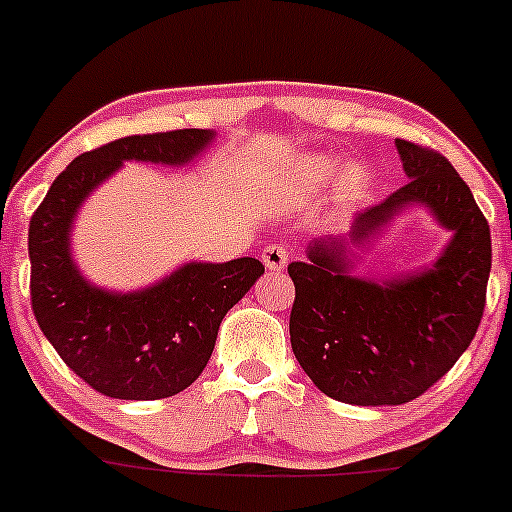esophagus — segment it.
I'll list each match as a JSON object with an SVG mask.
<instances>
[{"label": "esophagus", "mask_w": 512, "mask_h": 512, "mask_svg": "<svg viewBox=\"0 0 512 512\" xmlns=\"http://www.w3.org/2000/svg\"><path fill=\"white\" fill-rule=\"evenodd\" d=\"M263 263H266L268 271H283L288 263V249L283 244H268L266 249L261 251Z\"/></svg>", "instance_id": "34e87169"}]
</instances>
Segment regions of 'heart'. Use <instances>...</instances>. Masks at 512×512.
<instances>
[{
    "instance_id": "b5f03b06",
    "label": "heart",
    "mask_w": 512,
    "mask_h": 512,
    "mask_svg": "<svg viewBox=\"0 0 512 512\" xmlns=\"http://www.w3.org/2000/svg\"><path fill=\"white\" fill-rule=\"evenodd\" d=\"M335 175L337 160L330 155H308L295 167V179L305 189H323ZM367 189H370V170L365 165L352 162V165H347L340 172V179H337V197L342 202H357V199L365 197Z\"/></svg>"
}]
</instances>
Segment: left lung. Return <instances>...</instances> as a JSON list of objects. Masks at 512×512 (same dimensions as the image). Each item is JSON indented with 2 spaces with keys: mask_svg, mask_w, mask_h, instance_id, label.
I'll return each mask as SVG.
<instances>
[{
  "mask_svg": "<svg viewBox=\"0 0 512 512\" xmlns=\"http://www.w3.org/2000/svg\"><path fill=\"white\" fill-rule=\"evenodd\" d=\"M409 182L355 217L347 239H318L293 261L295 360L328 397L360 407L421 397L456 365L481 325L491 229L468 184L439 152L397 140ZM409 203L454 231L431 269L377 284L349 276L346 246L366 243Z\"/></svg>",
  "mask_w": 512,
  "mask_h": 512,
  "instance_id": "1",
  "label": "left lung"
}]
</instances>
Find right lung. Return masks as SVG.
<instances>
[{"instance_id":"add662e5","label":"right lung","mask_w":512,"mask_h":512,"mask_svg":"<svg viewBox=\"0 0 512 512\" xmlns=\"http://www.w3.org/2000/svg\"><path fill=\"white\" fill-rule=\"evenodd\" d=\"M212 130L130 135L78 155L46 192L29 224L31 308L46 340L105 397L165 399L187 389L212 357L224 315L263 273L258 258L184 263L155 286L110 293L71 258V226L83 199L125 160L184 165Z\"/></svg>"}]
</instances>
